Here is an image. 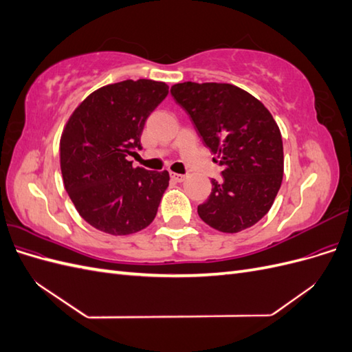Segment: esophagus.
Returning <instances> with one entry per match:
<instances>
[{"mask_svg": "<svg viewBox=\"0 0 352 352\" xmlns=\"http://www.w3.org/2000/svg\"><path fill=\"white\" fill-rule=\"evenodd\" d=\"M170 177L176 180V182H184V180L186 179L185 175H179V173H170Z\"/></svg>", "mask_w": 352, "mask_h": 352, "instance_id": "obj_1", "label": "esophagus"}]
</instances>
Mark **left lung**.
<instances>
[{
    "instance_id": "obj_1",
    "label": "left lung",
    "mask_w": 352,
    "mask_h": 352,
    "mask_svg": "<svg viewBox=\"0 0 352 352\" xmlns=\"http://www.w3.org/2000/svg\"><path fill=\"white\" fill-rule=\"evenodd\" d=\"M170 92L223 167L198 216L226 233L254 226L267 214L283 177V144L273 116L229 83L185 82Z\"/></svg>"
}]
</instances>
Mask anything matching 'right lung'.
Wrapping results in <instances>:
<instances>
[{
  "mask_svg": "<svg viewBox=\"0 0 352 352\" xmlns=\"http://www.w3.org/2000/svg\"><path fill=\"white\" fill-rule=\"evenodd\" d=\"M168 94L164 82L123 80L92 92L69 119L60 141L65 188L83 220L110 235L151 225L168 173L133 168L145 122Z\"/></svg>",
  "mask_w": 352,
  "mask_h": 352,
  "instance_id": "right-lung-1",
  "label": "right lung"
}]
</instances>
